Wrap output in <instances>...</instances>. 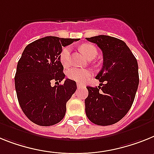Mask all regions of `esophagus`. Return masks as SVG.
I'll list each match as a JSON object with an SVG mask.
<instances>
[{
    "label": "esophagus",
    "instance_id": "obj_1",
    "mask_svg": "<svg viewBox=\"0 0 154 154\" xmlns=\"http://www.w3.org/2000/svg\"><path fill=\"white\" fill-rule=\"evenodd\" d=\"M77 87L78 88H82V87H84V85H81V84H79V83H78V84L77 85Z\"/></svg>",
    "mask_w": 154,
    "mask_h": 154
}]
</instances>
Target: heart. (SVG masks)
<instances>
[{"label":"heart","instance_id":"obj_1","mask_svg":"<svg viewBox=\"0 0 154 154\" xmlns=\"http://www.w3.org/2000/svg\"><path fill=\"white\" fill-rule=\"evenodd\" d=\"M80 50L88 60L95 58L97 54V50L94 45L92 44L85 43L80 46ZM60 61L64 67H67L69 65L70 61V47L66 46L61 49L60 53ZM91 76V72L88 69H78V68H71L67 71V77L70 80L77 82H84Z\"/></svg>","mask_w":154,"mask_h":154}]
</instances>
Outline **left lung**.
<instances>
[{
    "label": "left lung",
    "instance_id": "obj_1",
    "mask_svg": "<svg viewBox=\"0 0 154 154\" xmlns=\"http://www.w3.org/2000/svg\"><path fill=\"white\" fill-rule=\"evenodd\" d=\"M86 39L103 53L102 68L95 77L101 84L87 87L86 116L96 125H113L127 114L134 101L140 80L137 60L122 40L104 35Z\"/></svg>",
    "mask_w": 154,
    "mask_h": 154
}]
</instances>
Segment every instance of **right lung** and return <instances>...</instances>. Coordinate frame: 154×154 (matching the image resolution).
<instances>
[{"mask_svg":"<svg viewBox=\"0 0 154 154\" xmlns=\"http://www.w3.org/2000/svg\"><path fill=\"white\" fill-rule=\"evenodd\" d=\"M79 38L46 36L25 48L18 60L14 85L21 110L30 121L38 125L58 123L66 114V102L77 90L74 81L66 79L63 85L51 86L65 77L60 53Z\"/></svg>","mask_w":154,"mask_h":154,"instance_id":"add662e5","label":"right lung"}]
</instances>
